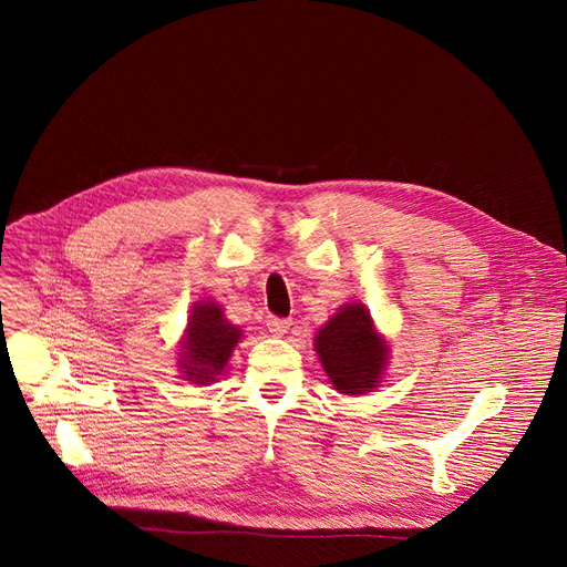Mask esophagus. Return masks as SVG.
Returning a JSON list of instances; mask_svg holds the SVG:
<instances>
[{
    "instance_id": "esophagus-1",
    "label": "esophagus",
    "mask_w": 567,
    "mask_h": 567,
    "mask_svg": "<svg viewBox=\"0 0 567 567\" xmlns=\"http://www.w3.org/2000/svg\"><path fill=\"white\" fill-rule=\"evenodd\" d=\"M266 326H268V331H271L274 336H285V333L289 331L291 321H289V319H282V317H268V319H266Z\"/></svg>"
}]
</instances>
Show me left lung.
Here are the masks:
<instances>
[{"mask_svg":"<svg viewBox=\"0 0 567 567\" xmlns=\"http://www.w3.org/2000/svg\"><path fill=\"white\" fill-rule=\"evenodd\" d=\"M315 347L336 391L363 395L379 383L385 365V344L374 333L370 312L349 303L315 338Z\"/></svg>","mask_w":567,"mask_h":567,"instance_id":"1","label":"left lung"}]
</instances>
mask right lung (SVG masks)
<instances>
[{
    "label": "right lung",
    "instance_id": "add662e5",
    "mask_svg": "<svg viewBox=\"0 0 567 567\" xmlns=\"http://www.w3.org/2000/svg\"><path fill=\"white\" fill-rule=\"evenodd\" d=\"M238 338H241V331L227 323L216 303H197L184 340L182 368L186 377L202 385L216 381L225 370Z\"/></svg>",
    "mask_w": 567,
    "mask_h": 567
}]
</instances>
